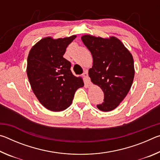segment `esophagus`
Segmentation results:
<instances>
[{
    "instance_id": "esophagus-1",
    "label": "esophagus",
    "mask_w": 160,
    "mask_h": 160,
    "mask_svg": "<svg viewBox=\"0 0 160 160\" xmlns=\"http://www.w3.org/2000/svg\"><path fill=\"white\" fill-rule=\"evenodd\" d=\"M83 77H84V78H85V80L87 82V83H88V85H91V80H90V77H89V75H88V71H85V72H84Z\"/></svg>"
}]
</instances>
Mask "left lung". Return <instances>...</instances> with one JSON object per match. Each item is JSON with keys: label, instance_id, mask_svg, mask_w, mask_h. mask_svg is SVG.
<instances>
[{"label": "left lung", "instance_id": "obj_1", "mask_svg": "<svg viewBox=\"0 0 160 160\" xmlns=\"http://www.w3.org/2000/svg\"><path fill=\"white\" fill-rule=\"evenodd\" d=\"M82 41L92 55L89 76L104 92V102L97 105L102 112H110L123 101L133 81V58L120 40L84 35Z\"/></svg>", "mask_w": 160, "mask_h": 160}]
</instances>
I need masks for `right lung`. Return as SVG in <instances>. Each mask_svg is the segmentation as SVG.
<instances>
[{
    "label": "right lung",
    "mask_w": 160,
    "mask_h": 160,
    "mask_svg": "<svg viewBox=\"0 0 160 160\" xmlns=\"http://www.w3.org/2000/svg\"><path fill=\"white\" fill-rule=\"evenodd\" d=\"M76 36L53 39L45 37L32 47L28 57L27 74L32 91L47 109L61 112L72 104L82 78L72 75L70 62L63 58Z\"/></svg>",
    "instance_id": "add662e5"
}]
</instances>
